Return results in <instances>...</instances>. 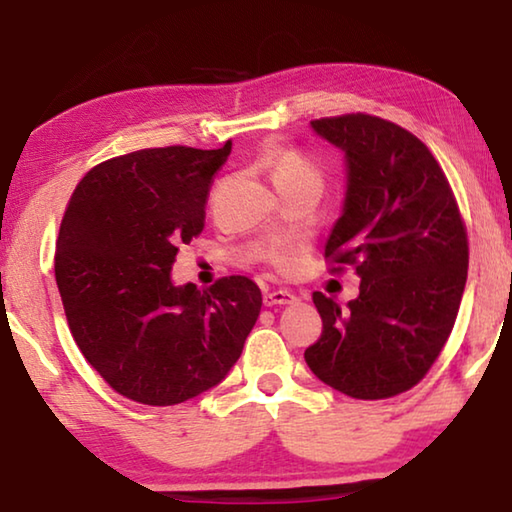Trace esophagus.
<instances>
[{"mask_svg":"<svg viewBox=\"0 0 512 512\" xmlns=\"http://www.w3.org/2000/svg\"><path fill=\"white\" fill-rule=\"evenodd\" d=\"M296 293L287 291V289H275V291H268L264 296V305L266 307H275V305H293L296 302Z\"/></svg>","mask_w":512,"mask_h":512,"instance_id":"34e87169","label":"esophagus"}]
</instances>
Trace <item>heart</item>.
Returning <instances> with one entry per match:
<instances>
[{"instance_id": "heart-1", "label": "heart", "mask_w": 512, "mask_h": 512, "mask_svg": "<svg viewBox=\"0 0 512 512\" xmlns=\"http://www.w3.org/2000/svg\"><path fill=\"white\" fill-rule=\"evenodd\" d=\"M268 167H271L273 183H280V180H318L320 183V173L314 164L291 149H273L268 153ZM271 262L282 271H289L296 264V255L291 248H275Z\"/></svg>"}]
</instances>
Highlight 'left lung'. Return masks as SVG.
Listing matches in <instances>:
<instances>
[{
    "mask_svg": "<svg viewBox=\"0 0 512 512\" xmlns=\"http://www.w3.org/2000/svg\"><path fill=\"white\" fill-rule=\"evenodd\" d=\"M311 128L345 160L325 257L357 268L361 284L345 309L314 293L323 334L305 361L334 391L384 400L418 384L452 334L467 280L465 225L443 169L409 131L361 112Z\"/></svg>",
    "mask_w": 512,
    "mask_h": 512,
    "instance_id": "1",
    "label": "left lung"
}]
</instances>
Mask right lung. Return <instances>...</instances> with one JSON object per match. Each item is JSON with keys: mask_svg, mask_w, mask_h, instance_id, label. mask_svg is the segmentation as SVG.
<instances>
[{"mask_svg": "<svg viewBox=\"0 0 512 512\" xmlns=\"http://www.w3.org/2000/svg\"><path fill=\"white\" fill-rule=\"evenodd\" d=\"M232 151L119 155L85 173L60 223L56 284L76 345L128 400L173 406L221 384L262 309L244 275L173 284L178 248L201 235L212 176Z\"/></svg>", "mask_w": 512, "mask_h": 512, "instance_id": "right-lung-1", "label": "right lung"}]
</instances>
